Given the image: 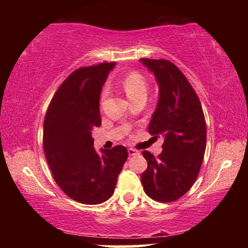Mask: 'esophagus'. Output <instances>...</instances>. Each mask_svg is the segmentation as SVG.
<instances>
[{
    "mask_svg": "<svg viewBox=\"0 0 248 248\" xmlns=\"http://www.w3.org/2000/svg\"><path fill=\"white\" fill-rule=\"evenodd\" d=\"M128 153H129L130 156H133V155H138V154H139V151H137L136 149L130 148V149H128Z\"/></svg>",
    "mask_w": 248,
    "mask_h": 248,
    "instance_id": "1",
    "label": "esophagus"
}]
</instances>
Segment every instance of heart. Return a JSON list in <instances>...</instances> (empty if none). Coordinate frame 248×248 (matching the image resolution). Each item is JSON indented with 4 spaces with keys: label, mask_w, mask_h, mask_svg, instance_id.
I'll return each instance as SVG.
<instances>
[{
    "label": "heart",
    "mask_w": 248,
    "mask_h": 248,
    "mask_svg": "<svg viewBox=\"0 0 248 248\" xmlns=\"http://www.w3.org/2000/svg\"><path fill=\"white\" fill-rule=\"evenodd\" d=\"M123 87L129 99L134 100L140 97H146L148 93V84L145 78L139 72H131L124 78ZM106 96V91L103 92L102 98Z\"/></svg>",
    "instance_id": "1"
}]
</instances>
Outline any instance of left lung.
I'll return each instance as SVG.
<instances>
[{
	"label": "left lung",
	"instance_id": "8db88e82",
	"mask_svg": "<svg viewBox=\"0 0 248 248\" xmlns=\"http://www.w3.org/2000/svg\"><path fill=\"white\" fill-rule=\"evenodd\" d=\"M158 85V100L149 124L151 136L164 137L157 158L143 151L148 169L141 174L145 194L171 202L194 185L203 161L207 127L200 100L190 83L169 60L140 59Z\"/></svg>",
	"mask_w": 248,
	"mask_h": 248
}]
</instances>
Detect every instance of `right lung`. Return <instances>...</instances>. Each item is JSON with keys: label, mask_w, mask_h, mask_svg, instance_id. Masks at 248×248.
<instances>
[{"label": "right lung", "mask_w": 248, "mask_h": 248, "mask_svg": "<svg viewBox=\"0 0 248 248\" xmlns=\"http://www.w3.org/2000/svg\"><path fill=\"white\" fill-rule=\"evenodd\" d=\"M116 62L78 69L61 84L44 121V150L53 178L71 199L99 204L114 194L127 161L124 145L94 149L92 130L102 124L99 96Z\"/></svg>", "instance_id": "add662e5"}]
</instances>
